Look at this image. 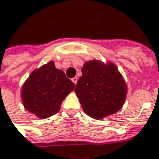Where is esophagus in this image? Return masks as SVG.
Segmentation results:
<instances>
[{
    "mask_svg": "<svg viewBox=\"0 0 159 159\" xmlns=\"http://www.w3.org/2000/svg\"><path fill=\"white\" fill-rule=\"evenodd\" d=\"M71 80H72V82L76 85L77 82H78V78H77V77H74V78H72V79H71Z\"/></svg>",
    "mask_w": 159,
    "mask_h": 159,
    "instance_id": "obj_1",
    "label": "esophagus"
}]
</instances>
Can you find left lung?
Wrapping results in <instances>:
<instances>
[{"mask_svg":"<svg viewBox=\"0 0 159 159\" xmlns=\"http://www.w3.org/2000/svg\"><path fill=\"white\" fill-rule=\"evenodd\" d=\"M81 71L74 91L85 114L101 120L117 113L126 99L127 86L116 65L91 60Z\"/></svg>","mask_w":159,"mask_h":159,"instance_id":"8db88e82","label":"left lung"}]
</instances>
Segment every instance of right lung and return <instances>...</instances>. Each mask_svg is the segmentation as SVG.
<instances>
[{
  "mask_svg": "<svg viewBox=\"0 0 159 159\" xmlns=\"http://www.w3.org/2000/svg\"><path fill=\"white\" fill-rule=\"evenodd\" d=\"M74 88L75 84L51 61L31 72L22 86L21 98L29 113L45 119L59 112L61 102Z\"/></svg>",
  "mask_w": 159,
  "mask_h": 159,
  "instance_id": "add662e5",
  "label": "right lung"
}]
</instances>
